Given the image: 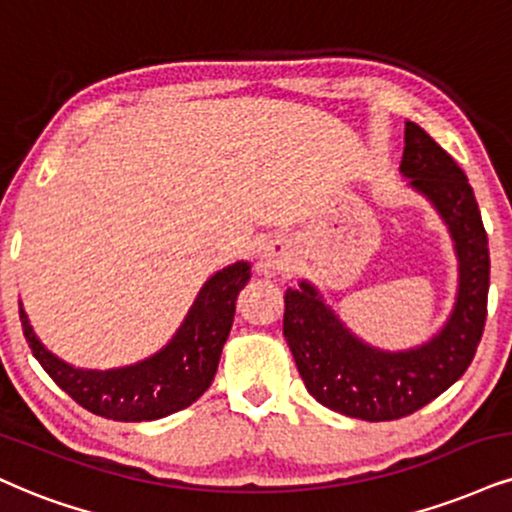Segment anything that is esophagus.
<instances>
[{
    "instance_id": "1",
    "label": "esophagus",
    "mask_w": 512,
    "mask_h": 512,
    "mask_svg": "<svg viewBox=\"0 0 512 512\" xmlns=\"http://www.w3.org/2000/svg\"><path fill=\"white\" fill-rule=\"evenodd\" d=\"M289 263H292V246L282 242V239H275V242H268L263 246L258 270H261L263 275H273V273H280V270H285Z\"/></svg>"
}]
</instances>
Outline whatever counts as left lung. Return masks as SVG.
<instances>
[{
    "label": "left lung",
    "mask_w": 512,
    "mask_h": 512,
    "mask_svg": "<svg viewBox=\"0 0 512 512\" xmlns=\"http://www.w3.org/2000/svg\"><path fill=\"white\" fill-rule=\"evenodd\" d=\"M401 175L449 227L458 292L446 323L427 342L389 351L363 342L313 282L285 294V339L301 380L318 403L349 418L382 422L427 406L460 380L487 320L489 239L475 192L456 161L420 125L406 121Z\"/></svg>",
    "instance_id": "obj_1"
}]
</instances>
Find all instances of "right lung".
Instances as JSON below:
<instances>
[{"label":"right lung","mask_w":512,"mask_h":512,"mask_svg":"<svg viewBox=\"0 0 512 512\" xmlns=\"http://www.w3.org/2000/svg\"><path fill=\"white\" fill-rule=\"evenodd\" d=\"M249 280V261L213 273L163 349L144 361L111 370H85L66 363L40 342L21 301L18 313L33 356L82 408L118 422L159 420L192 406L211 387L235 320V301Z\"/></svg>","instance_id":"right-lung-1"}]
</instances>
